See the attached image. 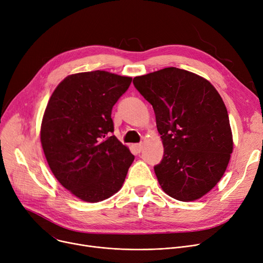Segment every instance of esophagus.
<instances>
[{"mask_svg":"<svg viewBox=\"0 0 263 263\" xmlns=\"http://www.w3.org/2000/svg\"><path fill=\"white\" fill-rule=\"evenodd\" d=\"M133 148H134V150L136 151L137 154H140L141 151H142V149H143V145L142 144H134Z\"/></svg>","mask_w":263,"mask_h":263,"instance_id":"obj_1","label":"esophagus"}]
</instances>
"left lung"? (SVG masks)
<instances>
[{
    "label": "left lung",
    "mask_w": 263,
    "mask_h": 263,
    "mask_svg": "<svg viewBox=\"0 0 263 263\" xmlns=\"http://www.w3.org/2000/svg\"><path fill=\"white\" fill-rule=\"evenodd\" d=\"M135 88L153 105L164 156L155 166L162 190L193 201L223 177L233 142L225 103L205 79L168 67L133 79Z\"/></svg>",
    "instance_id": "obj_1"
}]
</instances>
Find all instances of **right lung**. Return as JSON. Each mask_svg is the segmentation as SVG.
I'll list each match as a JSON object with an SVG mask.
<instances>
[{
  "instance_id": "1",
  "label": "right lung",
  "mask_w": 263,
  "mask_h": 263,
  "mask_svg": "<svg viewBox=\"0 0 263 263\" xmlns=\"http://www.w3.org/2000/svg\"><path fill=\"white\" fill-rule=\"evenodd\" d=\"M132 78L96 70L68 76L53 91L40 129L49 166L59 182L87 202L120 190L134 160L115 135L112 108Z\"/></svg>"
}]
</instances>
